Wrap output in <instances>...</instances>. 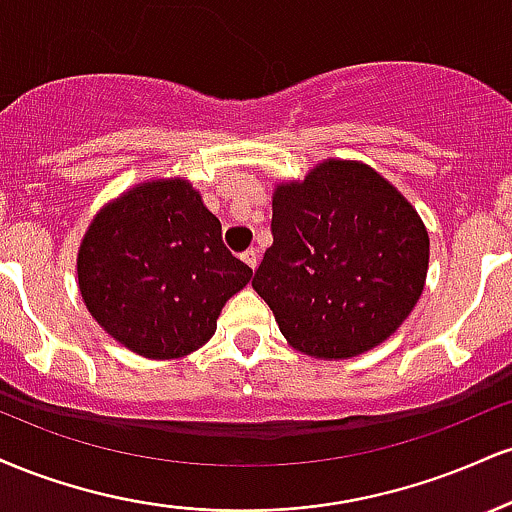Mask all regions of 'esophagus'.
<instances>
[{"mask_svg":"<svg viewBox=\"0 0 512 512\" xmlns=\"http://www.w3.org/2000/svg\"><path fill=\"white\" fill-rule=\"evenodd\" d=\"M240 257H243V262H245V264H248V267H250V269H255V267H257V264H260V255H257V250H255V248L245 250V252H243V255H240Z\"/></svg>","mask_w":512,"mask_h":512,"instance_id":"34e87169","label":"esophagus"}]
</instances>
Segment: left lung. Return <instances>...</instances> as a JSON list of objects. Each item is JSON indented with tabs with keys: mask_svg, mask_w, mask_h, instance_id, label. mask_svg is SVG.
<instances>
[{
	"mask_svg": "<svg viewBox=\"0 0 512 512\" xmlns=\"http://www.w3.org/2000/svg\"><path fill=\"white\" fill-rule=\"evenodd\" d=\"M272 236L252 289L305 356L366 354L397 332L424 293V221L361 161L325 158L303 180L276 182Z\"/></svg>",
	"mask_w": 512,
	"mask_h": 512,
	"instance_id": "1",
	"label": "left lung"
}]
</instances>
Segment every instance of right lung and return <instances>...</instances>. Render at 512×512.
I'll use <instances>...</instances> for the list:
<instances>
[{"label": "right lung", "instance_id": "right-lung-1", "mask_svg": "<svg viewBox=\"0 0 512 512\" xmlns=\"http://www.w3.org/2000/svg\"><path fill=\"white\" fill-rule=\"evenodd\" d=\"M76 276L88 313L115 342L173 361L214 337L223 305L252 269L226 250L219 219L190 180L156 178L96 211Z\"/></svg>", "mask_w": 512, "mask_h": 512}]
</instances>
